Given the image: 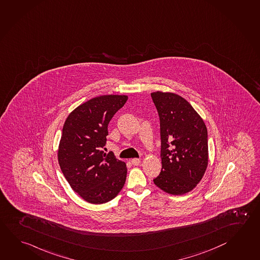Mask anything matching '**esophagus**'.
<instances>
[{"instance_id": "obj_1", "label": "esophagus", "mask_w": 260, "mask_h": 260, "mask_svg": "<svg viewBox=\"0 0 260 260\" xmlns=\"http://www.w3.org/2000/svg\"><path fill=\"white\" fill-rule=\"evenodd\" d=\"M131 163H132L134 166L140 165L141 159H140V158H133L132 160H131Z\"/></svg>"}]
</instances>
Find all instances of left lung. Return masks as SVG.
<instances>
[{
    "mask_svg": "<svg viewBox=\"0 0 260 260\" xmlns=\"http://www.w3.org/2000/svg\"><path fill=\"white\" fill-rule=\"evenodd\" d=\"M151 97L160 120L162 163L154 183L171 195L188 193L207 169V128L200 114L180 95L157 90Z\"/></svg>",
    "mask_w": 260,
    "mask_h": 260,
    "instance_id": "8db88e82",
    "label": "left lung"
}]
</instances>
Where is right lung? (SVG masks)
<instances>
[{
    "mask_svg": "<svg viewBox=\"0 0 260 260\" xmlns=\"http://www.w3.org/2000/svg\"><path fill=\"white\" fill-rule=\"evenodd\" d=\"M127 99L113 94L92 98L74 109L63 125L58 164L72 189L87 203H108L123 189L126 165L103 148L109 122Z\"/></svg>",
    "mask_w": 260,
    "mask_h": 260,
    "instance_id": "right-lung-1",
    "label": "right lung"
}]
</instances>
